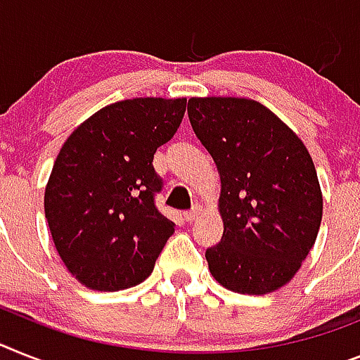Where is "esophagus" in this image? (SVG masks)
Segmentation results:
<instances>
[{
	"label": "esophagus",
	"mask_w": 360,
	"mask_h": 360,
	"mask_svg": "<svg viewBox=\"0 0 360 360\" xmlns=\"http://www.w3.org/2000/svg\"><path fill=\"white\" fill-rule=\"evenodd\" d=\"M199 214V208H194V210H190V212H185V221L186 223H192L198 217Z\"/></svg>",
	"instance_id": "1"
}]
</instances>
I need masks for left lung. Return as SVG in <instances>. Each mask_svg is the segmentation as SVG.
Masks as SVG:
<instances>
[{
  "mask_svg": "<svg viewBox=\"0 0 360 360\" xmlns=\"http://www.w3.org/2000/svg\"><path fill=\"white\" fill-rule=\"evenodd\" d=\"M188 117L221 181L223 238L205 255L210 274L241 295L278 291L298 273L322 221V190L306 144L250 98L192 96Z\"/></svg>",
  "mask_w": 360,
  "mask_h": 360,
  "instance_id": "left-lung-1",
  "label": "left lung"
}]
</instances>
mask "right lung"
<instances>
[{
	"mask_svg": "<svg viewBox=\"0 0 360 360\" xmlns=\"http://www.w3.org/2000/svg\"><path fill=\"white\" fill-rule=\"evenodd\" d=\"M186 98L141 96L105 105L75 128L45 185L54 247L78 282L119 291L144 282L174 234L153 205V153L185 117Z\"/></svg>",
	"mask_w": 360,
	"mask_h": 360,
	"instance_id": "add662e5",
	"label": "right lung"
}]
</instances>
